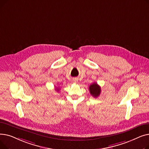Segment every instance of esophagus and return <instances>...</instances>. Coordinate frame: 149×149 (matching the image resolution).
<instances>
[{
    "label": "esophagus",
    "mask_w": 149,
    "mask_h": 149,
    "mask_svg": "<svg viewBox=\"0 0 149 149\" xmlns=\"http://www.w3.org/2000/svg\"><path fill=\"white\" fill-rule=\"evenodd\" d=\"M72 81H73V83H77V80L76 79H73Z\"/></svg>",
    "instance_id": "1"
}]
</instances>
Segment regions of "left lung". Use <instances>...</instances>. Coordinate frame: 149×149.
I'll return each instance as SVG.
<instances>
[{
    "label": "left lung",
    "instance_id": "left-lung-1",
    "mask_svg": "<svg viewBox=\"0 0 149 149\" xmlns=\"http://www.w3.org/2000/svg\"><path fill=\"white\" fill-rule=\"evenodd\" d=\"M89 89L90 93L93 97L97 98L100 95L101 88L100 86L96 83H93L92 84H91L89 88Z\"/></svg>",
    "mask_w": 149,
    "mask_h": 149
}]
</instances>
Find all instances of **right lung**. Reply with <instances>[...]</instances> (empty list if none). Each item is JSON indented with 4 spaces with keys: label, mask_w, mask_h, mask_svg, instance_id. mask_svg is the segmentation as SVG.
Wrapping results in <instances>:
<instances>
[{
    "label": "right lung",
    "mask_w": 149,
    "mask_h": 149,
    "mask_svg": "<svg viewBox=\"0 0 149 149\" xmlns=\"http://www.w3.org/2000/svg\"><path fill=\"white\" fill-rule=\"evenodd\" d=\"M57 91H59V89H58V88H57Z\"/></svg>",
    "instance_id": "1"
}]
</instances>
